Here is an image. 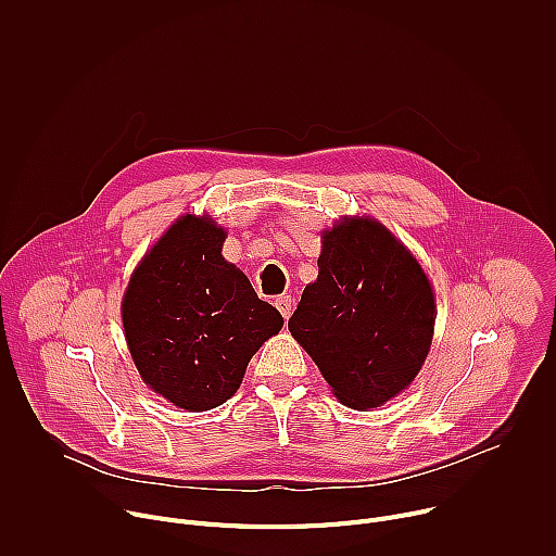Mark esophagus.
Instances as JSON below:
<instances>
[{
	"instance_id": "34e87169",
	"label": "esophagus",
	"mask_w": 556,
	"mask_h": 556,
	"mask_svg": "<svg viewBox=\"0 0 556 556\" xmlns=\"http://www.w3.org/2000/svg\"><path fill=\"white\" fill-rule=\"evenodd\" d=\"M275 305H277V309L281 312L283 319H288V316H290V309H292V299H290L288 294L277 296V299H275Z\"/></svg>"
}]
</instances>
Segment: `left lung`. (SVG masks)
I'll use <instances>...</instances> for the list:
<instances>
[{"instance_id": "left-lung-1", "label": "left lung", "mask_w": 556, "mask_h": 556, "mask_svg": "<svg viewBox=\"0 0 556 556\" xmlns=\"http://www.w3.org/2000/svg\"><path fill=\"white\" fill-rule=\"evenodd\" d=\"M435 301L416 257L376 219L348 217L324 232L319 277L288 328L337 399L374 409L418 376L433 337Z\"/></svg>"}]
</instances>
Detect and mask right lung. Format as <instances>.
Returning a JSON list of instances; mask_svg holds the SVG:
<instances>
[{"label": "right lung", "instance_id": "right-lung-1", "mask_svg": "<svg viewBox=\"0 0 556 556\" xmlns=\"http://www.w3.org/2000/svg\"><path fill=\"white\" fill-rule=\"evenodd\" d=\"M224 235L208 217H180L123 299L125 339L142 380L189 412L226 403L253 354L283 326L279 309L224 262Z\"/></svg>", "mask_w": 556, "mask_h": 556}]
</instances>
